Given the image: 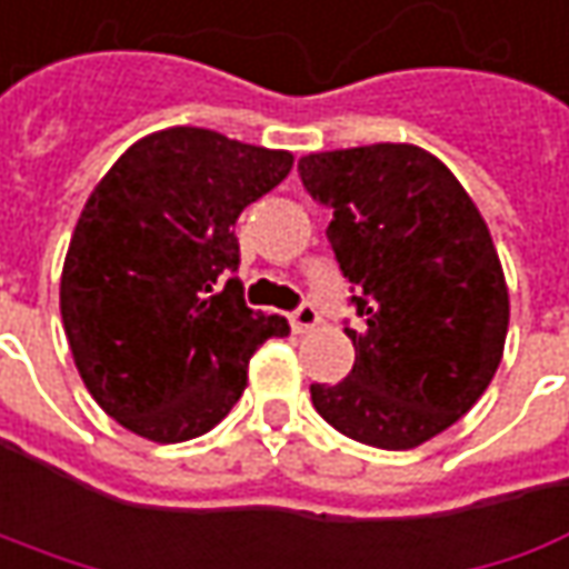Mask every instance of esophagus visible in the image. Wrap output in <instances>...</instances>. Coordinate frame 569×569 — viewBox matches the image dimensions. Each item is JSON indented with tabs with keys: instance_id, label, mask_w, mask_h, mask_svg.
<instances>
[{
	"instance_id": "esophagus-1",
	"label": "esophagus",
	"mask_w": 569,
	"mask_h": 569,
	"mask_svg": "<svg viewBox=\"0 0 569 569\" xmlns=\"http://www.w3.org/2000/svg\"><path fill=\"white\" fill-rule=\"evenodd\" d=\"M318 321H321V318H318V309H315L311 302H302L299 309L289 315V325H292V331H296V333L311 331V328H315Z\"/></svg>"
}]
</instances>
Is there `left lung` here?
Listing matches in <instances>:
<instances>
[{
    "mask_svg": "<svg viewBox=\"0 0 569 569\" xmlns=\"http://www.w3.org/2000/svg\"><path fill=\"white\" fill-rule=\"evenodd\" d=\"M333 212L328 241L362 328L350 376L311 385L343 436L413 449L475 408L507 343L509 292L487 222L458 178L420 146L376 142L299 159Z\"/></svg>",
    "mask_w": 569,
    "mask_h": 569,
    "instance_id": "obj_1",
    "label": "left lung"
}]
</instances>
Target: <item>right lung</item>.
<instances>
[{
  "mask_svg": "<svg viewBox=\"0 0 569 569\" xmlns=\"http://www.w3.org/2000/svg\"><path fill=\"white\" fill-rule=\"evenodd\" d=\"M289 168L283 149L171 127L133 142L91 190L60 311L82 382L120 427L152 442L210 432L241 398L254 350L289 333L224 279L238 270V216Z\"/></svg>",
  "mask_w": 569,
  "mask_h": 569,
  "instance_id": "right-lung-1",
  "label": "right lung"
}]
</instances>
